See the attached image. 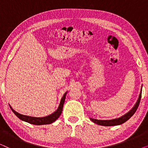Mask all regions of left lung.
Instances as JSON below:
<instances>
[{
  "instance_id": "left-lung-1",
  "label": "left lung",
  "mask_w": 148,
  "mask_h": 148,
  "mask_svg": "<svg viewBox=\"0 0 148 148\" xmlns=\"http://www.w3.org/2000/svg\"><path fill=\"white\" fill-rule=\"evenodd\" d=\"M141 92H142V90H141L138 100H137V102H136V104H135L134 107H133V108L131 109L129 112H127V114L123 115V116L120 117V118L112 119V120H98V119H94L90 118V120L93 121L94 123H96V124H98L99 125H102V126H115V125L123 124V123L126 122L127 121H128L129 119H130L133 114H134V113L136 112L137 109L138 108L139 105V102H140V100H141Z\"/></svg>"
}]
</instances>
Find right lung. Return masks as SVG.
<instances>
[{
    "label": "right lung",
    "instance_id": "1",
    "mask_svg": "<svg viewBox=\"0 0 148 148\" xmlns=\"http://www.w3.org/2000/svg\"><path fill=\"white\" fill-rule=\"evenodd\" d=\"M66 92H65V94L63 95V96H62L57 110H56L54 112L52 113V114L48 115V116H46L45 117H40V118H38V117L26 116V115H23L17 112L16 111L14 110L13 109L11 108V106H10V108H11L14 114H15L18 118L21 119L22 121H25V122L27 123H29L30 124H33L36 125L50 124V123L54 122V121H55L56 119L60 116V115L61 114L62 108H63L64 100H65V98H66Z\"/></svg>",
    "mask_w": 148,
    "mask_h": 148
}]
</instances>
